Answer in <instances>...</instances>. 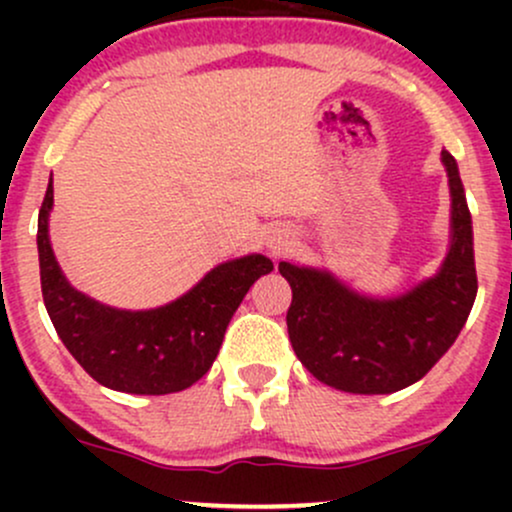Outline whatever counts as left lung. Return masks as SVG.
<instances>
[{
  "label": "left lung",
  "mask_w": 512,
  "mask_h": 512,
  "mask_svg": "<svg viewBox=\"0 0 512 512\" xmlns=\"http://www.w3.org/2000/svg\"><path fill=\"white\" fill-rule=\"evenodd\" d=\"M452 238L440 272L397 298H368L330 272L279 262L293 298L286 313L296 356L320 383L354 395H390L440 361L477 298L472 216L455 158L443 151Z\"/></svg>",
  "instance_id": "left-lung-1"
}]
</instances>
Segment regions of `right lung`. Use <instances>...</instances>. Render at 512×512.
Instances as JSON below:
<instances>
[{"label": "right lung", "mask_w": 512, "mask_h": 512, "mask_svg": "<svg viewBox=\"0 0 512 512\" xmlns=\"http://www.w3.org/2000/svg\"><path fill=\"white\" fill-rule=\"evenodd\" d=\"M52 178L38 214L40 289L48 315L96 383L129 395H170L195 385L219 354L228 322L250 286L274 269L264 255L219 264L178 301L120 310L76 291L50 245Z\"/></svg>", "instance_id": "1"}]
</instances>
